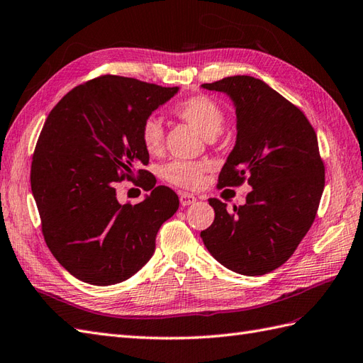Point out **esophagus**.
Wrapping results in <instances>:
<instances>
[{"label":"esophagus","instance_id":"1","mask_svg":"<svg viewBox=\"0 0 363 363\" xmlns=\"http://www.w3.org/2000/svg\"><path fill=\"white\" fill-rule=\"evenodd\" d=\"M179 201H181V206L187 207V206L193 204V202H196V196L191 195V193H181Z\"/></svg>","mask_w":363,"mask_h":363}]
</instances>
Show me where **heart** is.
Wrapping results in <instances>:
<instances>
[{
    "label": "heart",
    "instance_id": "b5f03b06",
    "mask_svg": "<svg viewBox=\"0 0 363 363\" xmlns=\"http://www.w3.org/2000/svg\"><path fill=\"white\" fill-rule=\"evenodd\" d=\"M176 116L187 122L191 128H195L202 138H216L224 128L225 114L223 108L215 100L206 96L190 97L174 106ZM142 145L150 155L161 153L164 143L162 125L156 117H150L142 125L140 130ZM207 170L206 164L189 162V161H173L164 167V178L178 187L196 189L201 185L204 173Z\"/></svg>",
    "mask_w": 363,
    "mask_h": 363
}]
</instances>
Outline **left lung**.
<instances>
[{
  "label": "left lung",
  "instance_id": "obj_1",
  "mask_svg": "<svg viewBox=\"0 0 363 363\" xmlns=\"http://www.w3.org/2000/svg\"><path fill=\"white\" fill-rule=\"evenodd\" d=\"M201 88L223 92L237 114V140L220 173V187L247 179L246 204L227 212L210 198L215 221L201 232L212 257L230 271L255 277L280 267L315 220L325 167L315 131L297 106L250 75Z\"/></svg>",
  "mask_w": 363,
  "mask_h": 363
}]
</instances>
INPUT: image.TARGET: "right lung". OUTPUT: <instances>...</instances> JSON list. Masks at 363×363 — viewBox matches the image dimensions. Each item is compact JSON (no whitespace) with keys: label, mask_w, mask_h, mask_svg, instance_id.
<instances>
[{"label":"right lung","mask_w":363,"mask_h":363,"mask_svg":"<svg viewBox=\"0 0 363 363\" xmlns=\"http://www.w3.org/2000/svg\"><path fill=\"white\" fill-rule=\"evenodd\" d=\"M178 91L104 75L67 92L48 116L32 159V195L49 250L79 280H128L153 257L159 227L178 210V195L156 187L147 170L139 174L151 193L139 204H121L116 190L148 164L142 125Z\"/></svg>","instance_id":"obj_1"}]
</instances>
